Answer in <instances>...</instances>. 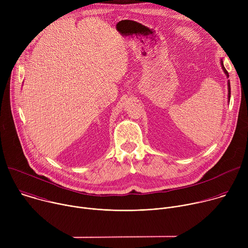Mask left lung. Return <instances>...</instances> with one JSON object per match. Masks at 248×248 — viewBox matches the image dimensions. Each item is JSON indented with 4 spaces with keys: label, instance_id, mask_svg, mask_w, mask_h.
I'll use <instances>...</instances> for the list:
<instances>
[{
    "label": "left lung",
    "instance_id": "8db88e82",
    "mask_svg": "<svg viewBox=\"0 0 248 248\" xmlns=\"http://www.w3.org/2000/svg\"><path fill=\"white\" fill-rule=\"evenodd\" d=\"M222 67H223V69H224L225 74H226V75H227V77L229 78V73L227 72V69L225 68V66H224V64H223V61H222ZM228 88H229V100H230V97H231V84H230V81H229V85H228Z\"/></svg>",
    "mask_w": 248,
    "mask_h": 248
}]
</instances>
